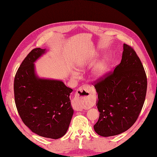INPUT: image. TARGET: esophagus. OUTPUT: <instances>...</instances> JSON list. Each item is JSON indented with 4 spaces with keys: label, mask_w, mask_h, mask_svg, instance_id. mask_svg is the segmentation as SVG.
<instances>
[{
    "label": "esophagus",
    "mask_w": 157,
    "mask_h": 157,
    "mask_svg": "<svg viewBox=\"0 0 157 157\" xmlns=\"http://www.w3.org/2000/svg\"><path fill=\"white\" fill-rule=\"evenodd\" d=\"M93 88L88 85H84L83 86H80L78 90L77 94L78 95V97L81 99H84L89 97V95L92 93ZM83 107L81 105H78L74 107V110L76 111H82Z\"/></svg>",
    "instance_id": "34e87169"
}]
</instances>
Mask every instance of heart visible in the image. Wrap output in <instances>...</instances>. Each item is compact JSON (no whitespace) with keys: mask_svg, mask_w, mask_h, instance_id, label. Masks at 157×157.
<instances>
[{"mask_svg":"<svg viewBox=\"0 0 157 157\" xmlns=\"http://www.w3.org/2000/svg\"><path fill=\"white\" fill-rule=\"evenodd\" d=\"M83 64L80 65V67L82 68L83 67ZM105 68L103 64H100L98 66V67L95 69V74L96 75L97 77H101L105 74Z\"/></svg>","mask_w":157,"mask_h":157,"instance_id":"obj_1","label":"heart"}]
</instances>
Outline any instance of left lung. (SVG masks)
I'll return each mask as SVG.
<instances>
[{
	"mask_svg": "<svg viewBox=\"0 0 157 157\" xmlns=\"http://www.w3.org/2000/svg\"><path fill=\"white\" fill-rule=\"evenodd\" d=\"M94 85L99 112L95 132L110 137L128 130L139 117L147 91L144 67L132 47L124 44L121 63Z\"/></svg>",
	"mask_w": 157,
	"mask_h": 157,
	"instance_id": "obj_1",
	"label": "left lung"
}]
</instances>
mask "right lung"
<instances>
[{
	"mask_svg": "<svg viewBox=\"0 0 157 157\" xmlns=\"http://www.w3.org/2000/svg\"><path fill=\"white\" fill-rule=\"evenodd\" d=\"M45 52L36 48L27 56L15 74V102L20 118L35 133L58 139L66 133L74 113L70 94L63 81L38 78L34 62Z\"/></svg>",
	"mask_w": 157,
	"mask_h": 157,
	"instance_id": "1",
	"label": "right lung"
}]
</instances>
